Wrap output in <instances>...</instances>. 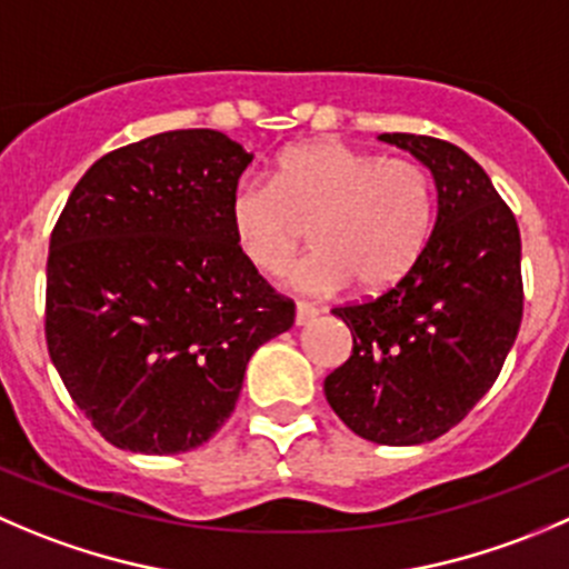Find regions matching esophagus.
Here are the masks:
<instances>
[{
	"mask_svg": "<svg viewBox=\"0 0 569 569\" xmlns=\"http://www.w3.org/2000/svg\"><path fill=\"white\" fill-rule=\"evenodd\" d=\"M319 317V308L311 306V302H297V313H295V322L297 325H308Z\"/></svg>",
	"mask_w": 569,
	"mask_h": 569,
	"instance_id": "1",
	"label": "esophagus"
}]
</instances>
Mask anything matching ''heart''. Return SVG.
Returning a JSON list of instances; mask_svg holds the SVG:
<instances>
[{
  "instance_id": "heart-1",
  "label": "heart",
  "mask_w": 569,
  "mask_h": 569,
  "mask_svg": "<svg viewBox=\"0 0 569 569\" xmlns=\"http://www.w3.org/2000/svg\"><path fill=\"white\" fill-rule=\"evenodd\" d=\"M437 213L431 172L406 156L322 138L291 147L272 180H241L230 194V233L261 274H283L306 244L295 283L313 295L356 286L380 295L400 283L428 247Z\"/></svg>"
}]
</instances>
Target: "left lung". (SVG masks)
I'll list each match as a JSON object with an SVG mask.
<instances>
[{"label":"left lung","mask_w":569,"mask_h":569,"mask_svg":"<svg viewBox=\"0 0 569 569\" xmlns=\"http://www.w3.org/2000/svg\"><path fill=\"white\" fill-rule=\"evenodd\" d=\"M437 183V224L411 272L333 308L352 356L325 378L341 422L378 445L448 433L492 389L522 322L520 228L489 174L450 141L383 132Z\"/></svg>","instance_id":"1"}]
</instances>
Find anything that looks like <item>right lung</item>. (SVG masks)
Listing matches in <instances>:
<instances>
[{
    "instance_id": "obj_1",
    "label": "right lung",
    "mask_w": 569,
    "mask_h": 569,
    "mask_svg": "<svg viewBox=\"0 0 569 569\" xmlns=\"http://www.w3.org/2000/svg\"><path fill=\"white\" fill-rule=\"evenodd\" d=\"M252 156L169 130L99 158L49 239L47 347L110 445L174 456L228 422L263 341L295 325L236 250L230 194Z\"/></svg>"
}]
</instances>
